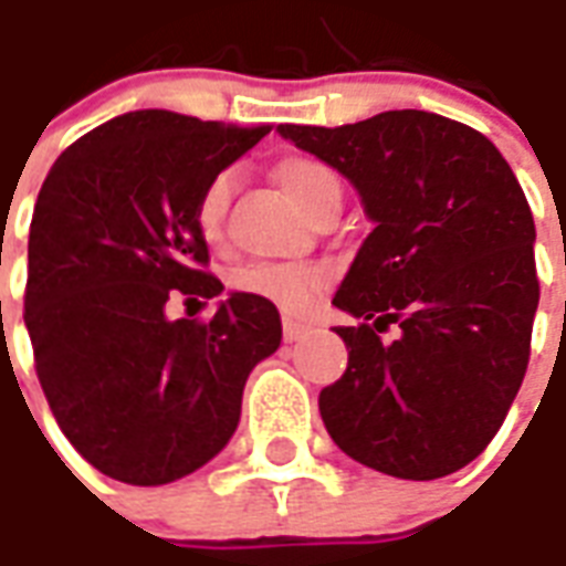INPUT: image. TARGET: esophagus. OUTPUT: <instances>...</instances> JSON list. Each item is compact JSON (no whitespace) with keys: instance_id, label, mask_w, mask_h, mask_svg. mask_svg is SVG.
<instances>
[{"instance_id":"34e87169","label":"esophagus","mask_w":566,"mask_h":566,"mask_svg":"<svg viewBox=\"0 0 566 566\" xmlns=\"http://www.w3.org/2000/svg\"><path fill=\"white\" fill-rule=\"evenodd\" d=\"M307 335V326L304 323H295V319H283V338L286 340H302Z\"/></svg>"}]
</instances>
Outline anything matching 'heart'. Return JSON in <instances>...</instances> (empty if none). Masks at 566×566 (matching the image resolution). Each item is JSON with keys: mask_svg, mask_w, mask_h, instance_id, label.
<instances>
[{"mask_svg": "<svg viewBox=\"0 0 566 566\" xmlns=\"http://www.w3.org/2000/svg\"><path fill=\"white\" fill-rule=\"evenodd\" d=\"M276 179L304 212L314 210L316 200L326 198L328 191H340L338 176L326 164L302 155H292L276 164ZM234 186H238V174L226 167L212 174L198 191L195 226L207 243H219L226 234V216ZM328 283H332V268L323 262H252L231 274V290L274 304L286 314L307 311Z\"/></svg>", "mask_w": 566, "mask_h": 566, "instance_id": "1", "label": "heart"}]
</instances>
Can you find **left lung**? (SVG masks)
Here are the masks:
<instances>
[{
	"instance_id": "left-lung-1",
	"label": "left lung",
	"mask_w": 566,
	"mask_h": 566,
	"mask_svg": "<svg viewBox=\"0 0 566 566\" xmlns=\"http://www.w3.org/2000/svg\"><path fill=\"white\" fill-rule=\"evenodd\" d=\"M280 134L347 176L375 222L332 298L359 323L335 328L347 368L319 392L328 436L396 479L451 475L503 427L531 359L536 228L518 179L488 136L432 112Z\"/></svg>"
}]
</instances>
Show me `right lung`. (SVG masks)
<instances>
[{
	"instance_id": "obj_1",
	"label": "right lung",
	"mask_w": 566,
	"mask_h": 566,
	"mask_svg": "<svg viewBox=\"0 0 566 566\" xmlns=\"http://www.w3.org/2000/svg\"><path fill=\"white\" fill-rule=\"evenodd\" d=\"M268 124L143 109L75 139L42 182L30 226L23 323L39 384L72 448L124 484H167L234 436L243 384L280 347L274 304L234 292L210 319H170L176 298H216L195 200Z\"/></svg>"
}]
</instances>
